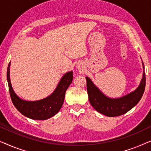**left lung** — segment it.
Instances as JSON below:
<instances>
[{
    "label": "left lung",
    "mask_w": 151,
    "mask_h": 151,
    "mask_svg": "<svg viewBox=\"0 0 151 151\" xmlns=\"http://www.w3.org/2000/svg\"><path fill=\"white\" fill-rule=\"evenodd\" d=\"M143 68L144 69V63ZM88 100L92 106L99 113L109 117H116L124 114L133 108L143 96L146 86L145 72L137 89L120 98L111 99L105 96L88 77H86Z\"/></svg>",
    "instance_id": "1"
}]
</instances>
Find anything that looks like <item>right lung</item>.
<instances>
[{
  "instance_id": "right-lung-1",
  "label": "right lung",
  "mask_w": 151,
  "mask_h": 151,
  "mask_svg": "<svg viewBox=\"0 0 151 151\" xmlns=\"http://www.w3.org/2000/svg\"><path fill=\"white\" fill-rule=\"evenodd\" d=\"M9 67L10 63L7 71L9 94L12 102L20 113L32 119L45 120L53 117L58 112L63 106L66 91L73 80V72H68L62 78L57 88L51 96L42 100L30 102L21 100L14 93L10 82Z\"/></svg>"
}]
</instances>
